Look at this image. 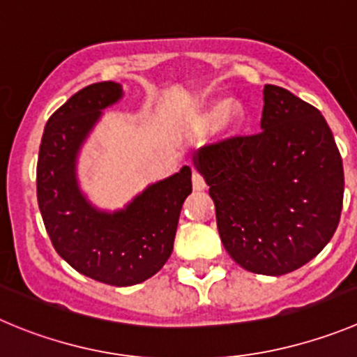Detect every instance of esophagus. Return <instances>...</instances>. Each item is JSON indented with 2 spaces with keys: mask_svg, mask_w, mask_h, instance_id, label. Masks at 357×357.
Instances as JSON below:
<instances>
[{
  "mask_svg": "<svg viewBox=\"0 0 357 357\" xmlns=\"http://www.w3.org/2000/svg\"><path fill=\"white\" fill-rule=\"evenodd\" d=\"M192 185H194V190H197V192L206 188L204 178L201 174H197V172H194V176H192Z\"/></svg>",
  "mask_w": 357,
  "mask_h": 357,
  "instance_id": "1",
  "label": "esophagus"
}]
</instances>
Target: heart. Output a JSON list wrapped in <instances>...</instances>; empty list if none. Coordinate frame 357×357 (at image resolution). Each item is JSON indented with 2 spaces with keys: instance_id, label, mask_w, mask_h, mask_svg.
<instances>
[{
  "instance_id": "heart-1",
  "label": "heart",
  "mask_w": 357,
  "mask_h": 357,
  "mask_svg": "<svg viewBox=\"0 0 357 357\" xmlns=\"http://www.w3.org/2000/svg\"><path fill=\"white\" fill-rule=\"evenodd\" d=\"M220 119V125L225 130H232L241 125L245 119V107L238 100H218L213 102L204 112H202V121L213 125Z\"/></svg>"
}]
</instances>
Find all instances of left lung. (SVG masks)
Masks as SVG:
<instances>
[{
  "label": "left lung",
  "instance_id": "8db88e82",
  "mask_svg": "<svg viewBox=\"0 0 357 357\" xmlns=\"http://www.w3.org/2000/svg\"><path fill=\"white\" fill-rule=\"evenodd\" d=\"M262 132L192 156L209 186L227 254L246 271L280 276L310 262L335 234L344 165L331 128L310 103L264 86Z\"/></svg>",
  "mask_w": 357,
  "mask_h": 357
}]
</instances>
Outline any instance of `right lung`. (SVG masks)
<instances>
[{
    "label": "right lung",
    "instance_id": "add662e5",
    "mask_svg": "<svg viewBox=\"0 0 357 357\" xmlns=\"http://www.w3.org/2000/svg\"><path fill=\"white\" fill-rule=\"evenodd\" d=\"M123 98L118 82H96L49 118L36 165V197L52 246L75 271L116 287L141 284L167 262L192 171L151 183L125 208L100 209L82 192L77 162L89 133Z\"/></svg>",
    "mask_w": 357,
    "mask_h": 357
}]
</instances>
